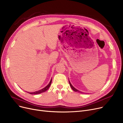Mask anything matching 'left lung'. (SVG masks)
Returning <instances> with one entry per match:
<instances>
[{"instance_id": "1", "label": "left lung", "mask_w": 123, "mask_h": 123, "mask_svg": "<svg viewBox=\"0 0 123 123\" xmlns=\"http://www.w3.org/2000/svg\"><path fill=\"white\" fill-rule=\"evenodd\" d=\"M69 84H70V86H71V88L72 89V90H73V91H75V92H80L79 91H78V90H77V89H76L72 85H71V84L70 83V82H69ZM81 93H82V92H81Z\"/></svg>"}]
</instances>
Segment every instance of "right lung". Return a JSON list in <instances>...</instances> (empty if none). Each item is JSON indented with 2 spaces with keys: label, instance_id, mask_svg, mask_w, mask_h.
I'll return each instance as SVG.
<instances>
[{
  "label": "right lung",
  "instance_id": "add662e5",
  "mask_svg": "<svg viewBox=\"0 0 123 123\" xmlns=\"http://www.w3.org/2000/svg\"><path fill=\"white\" fill-rule=\"evenodd\" d=\"M51 82H52V79L51 80L50 83H49V84L45 87V88H43L42 89L40 90H39V91H36V92H28L29 94H40L41 93H43L44 92H45L46 91H47V90L48 89V88H49V87L51 85ZM28 93V92H27Z\"/></svg>",
  "mask_w": 123,
  "mask_h": 123
}]
</instances>
